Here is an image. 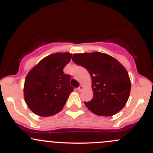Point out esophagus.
<instances>
[{
    "instance_id": "esophagus-1",
    "label": "esophagus",
    "mask_w": 153,
    "mask_h": 153,
    "mask_svg": "<svg viewBox=\"0 0 153 153\" xmlns=\"http://www.w3.org/2000/svg\"><path fill=\"white\" fill-rule=\"evenodd\" d=\"M84 86H83V85H80V87L78 88V90L79 92H81V91H82L83 90H84Z\"/></svg>"
}]
</instances>
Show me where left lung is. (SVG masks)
<instances>
[{"mask_svg":"<svg viewBox=\"0 0 153 153\" xmlns=\"http://www.w3.org/2000/svg\"><path fill=\"white\" fill-rule=\"evenodd\" d=\"M72 60L90 72L93 98L84 104L91 112L110 117L124 108L129 97L131 81L126 68L117 60L96 51L75 54Z\"/></svg>","mask_w":153,"mask_h":153,"instance_id":"8db88e82","label":"left lung"}]
</instances>
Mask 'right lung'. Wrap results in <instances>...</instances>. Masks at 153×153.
I'll use <instances>...</instances> for the list:
<instances>
[{
    "mask_svg": "<svg viewBox=\"0 0 153 153\" xmlns=\"http://www.w3.org/2000/svg\"><path fill=\"white\" fill-rule=\"evenodd\" d=\"M72 56L68 52L50 54L27 75L24 97L28 108L38 116L50 117L60 112L73 91L70 75L63 70Z\"/></svg>",
    "mask_w": 153,
    "mask_h": 153,
    "instance_id": "add662e5",
    "label": "right lung"
}]
</instances>
